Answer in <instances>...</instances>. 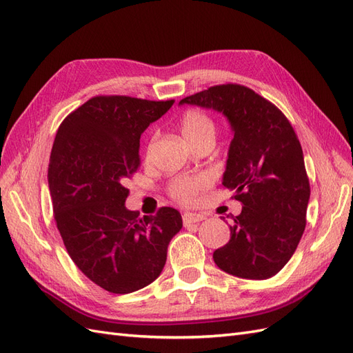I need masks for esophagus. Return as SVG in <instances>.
<instances>
[{
	"mask_svg": "<svg viewBox=\"0 0 353 353\" xmlns=\"http://www.w3.org/2000/svg\"><path fill=\"white\" fill-rule=\"evenodd\" d=\"M205 219V214L203 213H185L183 214V225L188 226L190 223H199Z\"/></svg>",
	"mask_w": 353,
	"mask_h": 353,
	"instance_id": "obj_1",
	"label": "esophagus"
}]
</instances>
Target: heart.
<instances>
[{
  "mask_svg": "<svg viewBox=\"0 0 353 353\" xmlns=\"http://www.w3.org/2000/svg\"><path fill=\"white\" fill-rule=\"evenodd\" d=\"M180 130L188 142L192 145L204 139H214V121L203 109H189L180 118ZM201 188L199 180L192 177H179L171 185V194L182 203H192Z\"/></svg>",
  "mask_w": 353,
  "mask_h": 353,
  "instance_id": "heart-1",
  "label": "heart"
}]
</instances>
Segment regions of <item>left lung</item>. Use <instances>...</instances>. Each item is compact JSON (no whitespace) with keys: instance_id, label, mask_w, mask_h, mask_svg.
I'll return each instance as SVG.
<instances>
[{"instance_id":"obj_1","label":"left lung","mask_w":353,"mask_h":353,"mask_svg":"<svg viewBox=\"0 0 353 353\" xmlns=\"http://www.w3.org/2000/svg\"><path fill=\"white\" fill-rule=\"evenodd\" d=\"M185 103L221 112L234 133L221 185L243 210L232 217L229 243L213 253L214 263L238 278L276 275L305 232L310 196L293 127L274 103L239 84L210 87L180 100Z\"/></svg>"}]
</instances>
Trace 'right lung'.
Wrapping results in <instances>:
<instances>
[{"label": "right lung", "instance_id": "add662e5", "mask_svg": "<svg viewBox=\"0 0 353 353\" xmlns=\"http://www.w3.org/2000/svg\"><path fill=\"white\" fill-rule=\"evenodd\" d=\"M173 103L96 96L57 130L48 164L56 225L78 269L109 293L128 294L154 283L183 226L176 208L140 219L125 207L124 180L140 165V136Z\"/></svg>", "mask_w": 353, "mask_h": 353}]
</instances>
